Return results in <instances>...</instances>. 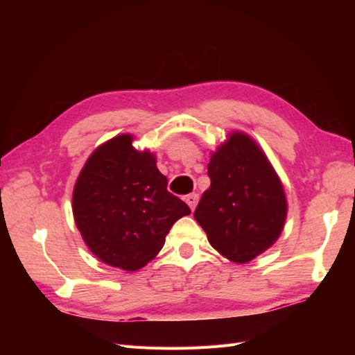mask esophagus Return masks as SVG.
Returning a JSON list of instances; mask_svg holds the SVG:
<instances>
[{
    "mask_svg": "<svg viewBox=\"0 0 355 355\" xmlns=\"http://www.w3.org/2000/svg\"><path fill=\"white\" fill-rule=\"evenodd\" d=\"M185 201L188 202V206L191 207V210H194L197 207V202H198V196L197 194H189L187 196Z\"/></svg>",
    "mask_w": 355,
    "mask_h": 355,
    "instance_id": "esophagus-1",
    "label": "esophagus"
}]
</instances>
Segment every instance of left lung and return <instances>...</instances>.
I'll list each match as a JSON object with an SVG mask.
<instances>
[{"instance_id": "1", "label": "left lung", "mask_w": 355, "mask_h": 355, "mask_svg": "<svg viewBox=\"0 0 355 355\" xmlns=\"http://www.w3.org/2000/svg\"><path fill=\"white\" fill-rule=\"evenodd\" d=\"M210 188L194 218L220 254L245 263L282 234L287 204L270 161L249 136L232 133L210 158Z\"/></svg>"}]
</instances>
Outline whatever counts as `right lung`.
<instances>
[{"instance_id": "obj_1", "label": "right lung", "mask_w": 355, "mask_h": 355, "mask_svg": "<svg viewBox=\"0 0 355 355\" xmlns=\"http://www.w3.org/2000/svg\"><path fill=\"white\" fill-rule=\"evenodd\" d=\"M132 136H116L90 155L72 196L75 223L99 259L125 271L163 249L173 223L191 213L167 191L154 155L137 153Z\"/></svg>"}]
</instances>
